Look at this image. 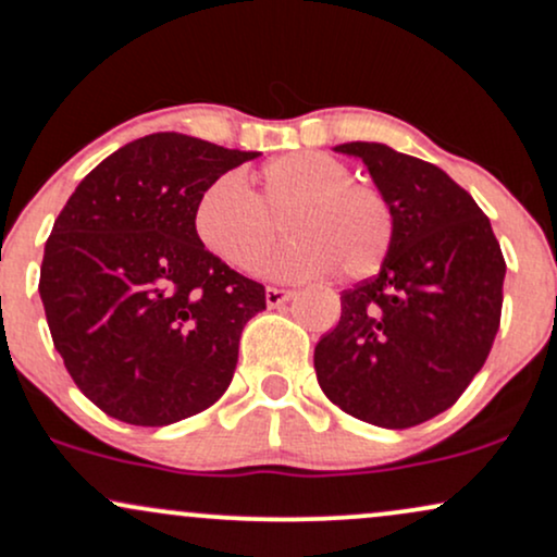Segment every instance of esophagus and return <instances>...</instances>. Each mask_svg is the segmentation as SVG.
I'll list each match as a JSON object with an SVG mask.
<instances>
[{
	"instance_id": "34e87169",
	"label": "esophagus",
	"mask_w": 557,
	"mask_h": 557,
	"mask_svg": "<svg viewBox=\"0 0 557 557\" xmlns=\"http://www.w3.org/2000/svg\"><path fill=\"white\" fill-rule=\"evenodd\" d=\"M292 297H295V292H292V289H278V286H268V289H265L268 308H278V305L289 302Z\"/></svg>"
}]
</instances>
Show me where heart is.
Here are the masks:
<instances>
[{"label": "heart", "instance_id": "b5f03b06", "mask_svg": "<svg viewBox=\"0 0 557 557\" xmlns=\"http://www.w3.org/2000/svg\"><path fill=\"white\" fill-rule=\"evenodd\" d=\"M289 209L293 239L268 261L275 240L273 216ZM195 234L212 258L236 271L276 278H315L339 268L345 278L379 271L395 236V218L384 195L352 181V171L326 152H286L265 162L258 191L239 176H218L195 202Z\"/></svg>", "mask_w": 557, "mask_h": 557}]
</instances>
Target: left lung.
Masks as SVG:
<instances>
[{"label":"left lung","instance_id":"left-lung-1","mask_svg":"<svg viewBox=\"0 0 557 557\" xmlns=\"http://www.w3.org/2000/svg\"><path fill=\"white\" fill-rule=\"evenodd\" d=\"M395 218L381 271L342 292V318L315 345L323 395L381 429H410L458 403L490 355L505 258L463 186L386 144L349 141Z\"/></svg>","mask_w":557,"mask_h":557}]
</instances>
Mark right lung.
I'll list each match as a JSON object with an SVG mask.
<instances>
[{
    "label": "right lung",
    "mask_w": 557,
    "mask_h": 557,
    "mask_svg": "<svg viewBox=\"0 0 557 557\" xmlns=\"http://www.w3.org/2000/svg\"><path fill=\"white\" fill-rule=\"evenodd\" d=\"M258 152L149 134L76 186L44 247L39 295L54 349L99 410L168 426L234 379L242 329L265 286L199 245V191Z\"/></svg>",
    "instance_id": "obj_1"
}]
</instances>
